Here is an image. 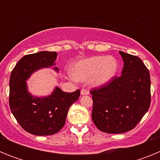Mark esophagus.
Wrapping results in <instances>:
<instances>
[{"label":"esophagus","instance_id":"1","mask_svg":"<svg viewBox=\"0 0 160 160\" xmlns=\"http://www.w3.org/2000/svg\"><path fill=\"white\" fill-rule=\"evenodd\" d=\"M89 94H90V93H89V90H87V89H82V90H81L82 95H88Z\"/></svg>","mask_w":160,"mask_h":160}]
</instances>
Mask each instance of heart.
I'll use <instances>...</instances> for the list:
<instances>
[{
    "label": "heart",
    "instance_id": "obj_1",
    "mask_svg": "<svg viewBox=\"0 0 160 160\" xmlns=\"http://www.w3.org/2000/svg\"><path fill=\"white\" fill-rule=\"evenodd\" d=\"M118 69L117 60L112 56H94L78 61L72 68L74 78L84 81L90 78L93 87H101L114 78Z\"/></svg>",
    "mask_w": 160,
    "mask_h": 160
}]
</instances>
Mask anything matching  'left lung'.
Instances as JSON below:
<instances>
[{"mask_svg":"<svg viewBox=\"0 0 160 160\" xmlns=\"http://www.w3.org/2000/svg\"><path fill=\"white\" fill-rule=\"evenodd\" d=\"M119 53L124 62L122 75L90 91L93 122L99 131L109 134L135 128L151 104L149 70L137 56Z\"/></svg>","mask_w":160,"mask_h":160,"instance_id":"left-lung-1","label":"left lung"}]
</instances>
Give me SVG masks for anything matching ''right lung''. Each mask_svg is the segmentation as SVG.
<instances>
[{"instance_id":"1","label":"right lung","mask_w":160,"mask_h":160,"mask_svg":"<svg viewBox=\"0 0 160 160\" xmlns=\"http://www.w3.org/2000/svg\"><path fill=\"white\" fill-rule=\"evenodd\" d=\"M56 52L41 51L24 56L11 72L9 107L22 128L32 135L42 136L58 133L64 127L69 108L78 99L80 90L66 93L56 87L46 97L32 96L27 81L32 73L42 68L55 66ZM55 71L58 68L53 67Z\"/></svg>"}]
</instances>
